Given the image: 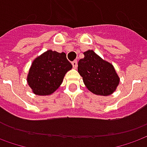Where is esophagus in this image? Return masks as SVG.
Returning <instances> with one entry per match:
<instances>
[{
  "mask_svg": "<svg viewBox=\"0 0 147 147\" xmlns=\"http://www.w3.org/2000/svg\"><path fill=\"white\" fill-rule=\"evenodd\" d=\"M71 64H72V66H73L74 68H76V67H77V61L74 60L73 62L71 63Z\"/></svg>",
  "mask_w": 147,
  "mask_h": 147,
  "instance_id": "obj_1",
  "label": "esophagus"
}]
</instances>
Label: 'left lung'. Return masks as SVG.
Listing matches in <instances>:
<instances>
[{
  "label": "left lung",
  "mask_w": 147,
  "mask_h": 147,
  "mask_svg": "<svg viewBox=\"0 0 147 147\" xmlns=\"http://www.w3.org/2000/svg\"><path fill=\"white\" fill-rule=\"evenodd\" d=\"M78 63V72L88 90L100 96H109L115 92L120 79L113 66L88 50Z\"/></svg>",
  "instance_id": "1"
}]
</instances>
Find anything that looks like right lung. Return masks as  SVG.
Segmentation results:
<instances>
[{"label": "right lung", "mask_w": 147, "mask_h": 147, "mask_svg": "<svg viewBox=\"0 0 147 147\" xmlns=\"http://www.w3.org/2000/svg\"><path fill=\"white\" fill-rule=\"evenodd\" d=\"M72 68L64 52L48 50L33 61L27 76L29 86L38 96L52 94L59 88L65 74Z\"/></svg>", "instance_id": "right-lung-1"}]
</instances>
